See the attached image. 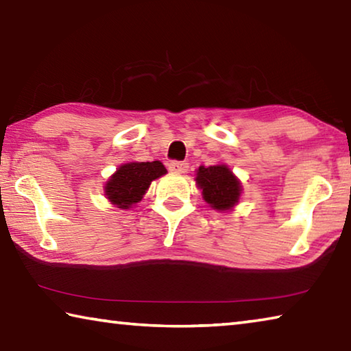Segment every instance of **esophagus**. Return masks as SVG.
I'll return each mask as SVG.
<instances>
[{
    "mask_svg": "<svg viewBox=\"0 0 351 351\" xmlns=\"http://www.w3.org/2000/svg\"><path fill=\"white\" fill-rule=\"evenodd\" d=\"M169 169L171 171H176V173H186L189 169V164L186 161H171L169 164Z\"/></svg>",
    "mask_w": 351,
    "mask_h": 351,
    "instance_id": "1",
    "label": "esophagus"
}]
</instances>
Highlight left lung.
Returning <instances> with one entry per match:
<instances>
[{
	"label": "left lung",
	"mask_w": 351,
	"mask_h": 351,
	"mask_svg": "<svg viewBox=\"0 0 351 351\" xmlns=\"http://www.w3.org/2000/svg\"><path fill=\"white\" fill-rule=\"evenodd\" d=\"M197 184L203 190L206 203L217 210H229L239 203L241 186L226 165H210L199 167L197 173Z\"/></svg>",
	"instance_id": "1"
}]
</instances>
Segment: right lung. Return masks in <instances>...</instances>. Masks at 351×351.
<instances>
[{
	"mask_svg": "<svg viewBox=\"0 0 351 351\" xmlns=\"http://www.w3.org/2000/svg\"><path fill=\"white\" fill-rule=\"evenodd\" d=\"M167 173L162 162H128L117 169L106 182L105 195L112 204L128 209L139 203L153 180Z\"/></svg>",
	"mask_w": 351,
	"mask_h": 351,
	"instance_id": "right-lung-1",
	"label": "right lung"
}]
</instances>
